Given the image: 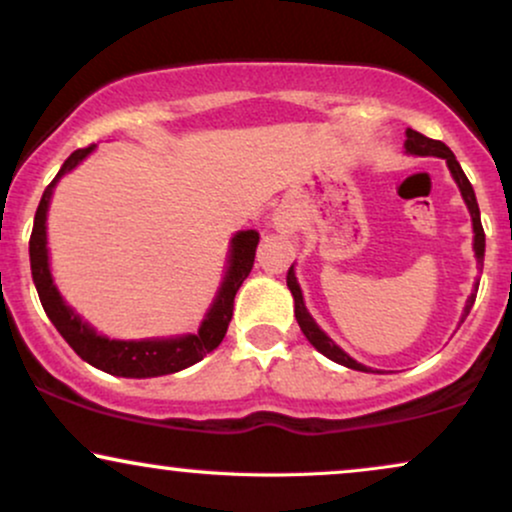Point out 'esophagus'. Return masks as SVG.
<instances>
[{
  "label": "esophagus",
  "mask_w": 512,
  "mask_h": 512,
  "mask_svg": "<svg viewBox=\"0 0 512 512\" xmlns=\"http://www.w3.org/2000/svg\"><path fill=\"white\" fill-rule=\"evenodd\" d=\"M272 226L283 236H293L295 231L300 229V221H298V214L293 212L288 205H281L279 209H274L272 214Z\"/></svg>",
  "instance_id": "34e87169"
}]
</instances>
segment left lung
<instances>
[{
  "instance_id": "obj_1",
  "label": "left lung",
  "mask_w": 512,
  "mask_h": 512,
  "mask_svg": "<svg viewBox=\"0 0 512 512\" xmlns=\"http://www.w3.org/2000/svg\"><path fill=\"white\" fill-rule=\"evenodd\" d=\"M403 147H405V155H412V157H441V159H446L448 171H451L455 186L460 188V195H463V200H465V205H467V212H470V217H472V233H474L472 250H474V257H477L479 272H482V267H484V248H486L484 229H482V219H479L477 197H474L472 183L467 181L463 166L458 164V159H455L453 152L448 150V147L443 145L441 140L427 138V135L412 131V128H408V131H405V145ZM286 283H288V291H291V295H293L295 319H298L300 329H303V334H305L307 341H310L312 346L319 350V353L329 357V360L338 362V365H343V367H348V369H357V372H372V369L362 365V362L353 360V357H350L341 346H336L334 338L326 336L324 329H319V324L315 322V317H312L310 310H307V307H305L303 288H300L298 276H295V262L291 264V269H288ZM477 288H479V279H477V283H474V291L470 293V298H467L460 322H465V317L470 315V310H472V305H474V298H477Z\"/></svg>"
}]
</instances>
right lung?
Wrapping results in <instances>:
<instances>
[{
    "label": "right lung",
    "mask_w": 512,
    "mask_h": 512,
    "mask_svg": "<svg viewBox=\"0 0 512 512\" xmlns=\"http://www.w3.org/2000/svg\"><path fill=\"white\" fill-rule=\"evenodd\" d=\"M95 147L97 145L76 150L61 164L59 174L45 188L38 212H35L33 233H30V272H33V283L38 288L40 303L45 307L49 322L57 326L59 334L76 350L80 360L102 369V372L126 379H150L181 372V369L200 362L202 357L212 353L224 341L233 315V298H236L243 281L248 279L252 262H255L257 243H260V233L255 229L233 233V238L229 240L224 276H221L217 293H214L205 317H202L200 326H197V331H193V334L152 338H109L100 334L61 295L57 283H54L52 267H49L47 248V212L54 188L85 157H90L95 152Z\"/></svg>",
    "instance_id": "1"
}]
</instances>
